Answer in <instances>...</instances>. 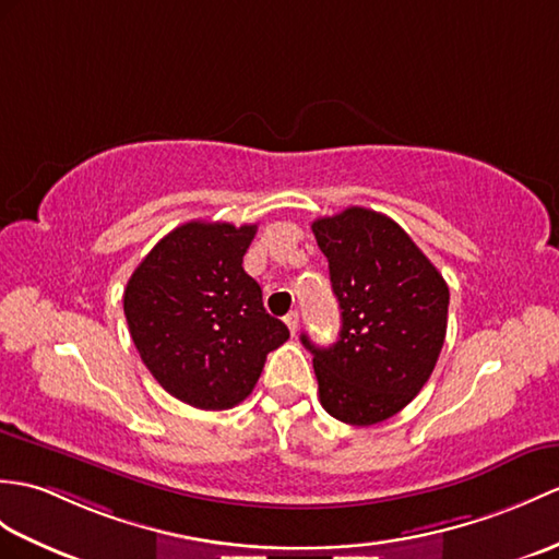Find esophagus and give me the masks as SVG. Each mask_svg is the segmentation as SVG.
<instances>
[{
    "mask_svg": "<svg viewBox=\"0 0 559 559\" xmlns=\"http://www.w3.org/2000/svg\"><path fill=\"white\" fill-rule=\"evenodd\" d=\"M285 326H288V331L295 335L297 326H300V314H297V311H290V314H285Z\"/></svg>",
    "mask_w": 559,
    "mask_h": 559,
    "instance_id": "34e87169",
    "label": "esophagus"
}]
</instances>
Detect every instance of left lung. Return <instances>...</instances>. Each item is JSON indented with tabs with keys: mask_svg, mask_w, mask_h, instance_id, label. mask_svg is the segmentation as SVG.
Returning <instances> with one entry per match:
<instances>
[{
	"mask_svg": "<svg viewBox=\"0 0 559 559\" xmlns=\"http://www.w3.org/2000/svg\"><path fill=\"white\" fill-rule=\"evenodd\" d=\"M329 259L341 335L314 355L319 400L338 421L391 419L433 373L445 343L450 290L440 271L393 218L347 206L311 224Z\"/></svg>",
	"mask_w": 559,
	"mask_h": 559,
	"instance_id": "obj_1",
	"label": "left lung"
}]
</instances>
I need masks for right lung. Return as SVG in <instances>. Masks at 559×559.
<instances>
[{
  "label": "right lung",
  "mask_w": 559,
  "mask_h": 559,
  "mask_svg": "<svg viewBox=\"0 0 559 559\" xmlns=\"http://www.w3.org/2000/svg\"><path fill=\"white\" fill-rule=\"evenodd\" d=\"M257 224L188 221L154 245L126 285L140 359L166 393L198 409L236 407L266 355L290 338L242 269Z\"/></svg>",
  "instance_id": "add662e5"
}]
</instances>
